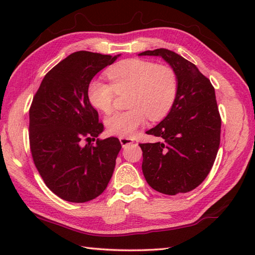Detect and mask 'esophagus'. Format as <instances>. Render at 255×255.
Listing matches in <instances>:
<instances>
[{"label": "esophagus", "instance_id": "34e87169", "mask_svg": "<svg viewBox=\"0 0 255 255\" xmlns=\"http://www.w3.org/2000/svg\"><path fill=\"white\" fill-rule=\"evenodd\" d=\"M119 141H121L123 148H125V147H127V145L133 143V139L126 138V137H121V138H119Z\"/></svg>", "mask_w": 255, "mask_h": 255}]
</instances>
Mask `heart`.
Here are the masks:
<instances>
[{"label": "heart", "mask_w": 255, "mask_h": 255, "mask_svg": "<svg viewBox=\"0 0 255 255\" xmlns=\"http://www.w3.org/2000/svg\"><path fill=\"white\" fill-rule=\"evenodd\" d=\"M111 83L93 80L88 96L97 110L112 113L117 94L130 92L126 112L114 114L106 121L107 130L119 137H131L147 121L163 119L176 100L178 82L174 70L141 59H127L108 69Z\"/></svg>", "instance_id": "1"}]
</instances>
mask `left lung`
Listing matches in <instances>:
<instances>
[{
  "instance_id": "left-lung-1",
  "label": "left lung",
  "mask_w": 255,
  "mask_h": 255,
  "mask_svg": "<svg viewBox=\"0 0 255 255\" xmlns=\"http://www.w3.org/2000/svg\"><path fill=\"white\" fill-rule=\"evenodd\" d=\"M138 56L161 57L178 82L171 111L145 132L160 141L140 143L144 178L162 194L191 192L208 175L219 149L221 119L215 89L195 64L174 51L160 48Z\"/></svg>"
}]
</instances>
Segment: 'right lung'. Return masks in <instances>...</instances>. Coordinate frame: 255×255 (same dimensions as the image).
Here are the masks:
<instances>
[{
	"mask_svg": "<svg viewBox=\"0 0 255 255\" xmlns=\"http://www.w3.org/2000/svg\"><path fill=\"white\" fill-rule=\"evenodd\" d=\"M121 56L77 51L59 62L41 81L29 110L32 160L57 196L85 203L105 191L122 144L104 130L91 105L88 89L96 73ZM88 142L85 145L83 140Z\"/></svg>",
	"mask_w": 255,
	"mask_h": 255,
	"instance_id": "1",
	"label": "right lung"
}]
</instances>
